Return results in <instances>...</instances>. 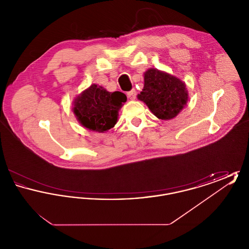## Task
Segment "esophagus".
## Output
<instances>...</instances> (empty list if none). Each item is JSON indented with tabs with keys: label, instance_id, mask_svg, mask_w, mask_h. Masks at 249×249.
Segmentation results:
<instances>
[{
	"label": "esophagus",
	"instance_id": "1",
	"mask_svg": "<svg viewBox=\"0 0 249 249\" xmlns=\"http://www.w3.org/2000/svg\"><path fill=\"white\" fill-rule=\"evenodd\" d=\"M127 96L130 100H135L136 98V90L135 89H131L129 92H127Z\"/></svg>",
	"mask_w": 249,
	"mask_h": 249
}]
</instances>
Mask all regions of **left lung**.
<instances>
[{"label": "left lung", "instance_id": "left-lung-1", "mask_svg": "<svg viewBox=\"0 0 249 249\" xmlns=\"http://www.w3.org/2000/svg\"><path fill=\"white\" fill-rule=\"evenodd\" d=\"M143 89L137 98L158 119L176 118L187 106L189 92L186 84L168 72L149 68L143 73Z\"/></svg>", "mask_w": 249, "mask_h": 249}]
</instances>
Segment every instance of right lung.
<instances>
[{
  "mask_svg": "<svg viewBox=\"0 0 249 249\" xmlns=\"http://www.w3.org/2000/svg\"><path fill=\"white\" fill-rule=\"evenodd\" d=\"M126 101L124 93L109 92L104 87L92 84L74 98L72 112L87 130L107 132L117 124L119 109Z\"/></svg>",
  "mask_w": 249,
  "mask_h": 249,
  "instance_id": "1",
  "label": "right lung"
}]
</instances>
